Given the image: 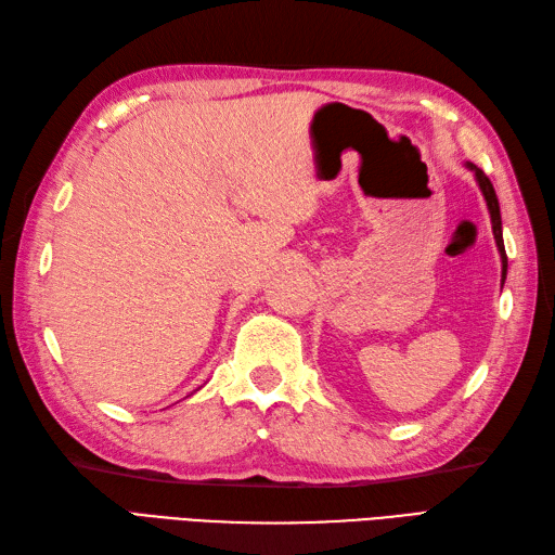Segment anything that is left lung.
<instances>
[{"instance_id":"left-lung-1","label":"left lung","mask_w":555,"mask_h":555,"mask_svg":"<svg viewBox=\"0 0 555 555\" xmlns=\"http://www.w3.org/2000/svg\"><path fill=\"white\" fill-rule=\"evenodd\" d=\"M466 167L476 173V181L480 185V191L485 195V202H488V209H490V219H492V233H494V240H496V247H499V254H502V285L506 280V266H508V259H506V249H504V237H502V214H499V199H496V193H494V185L492 181L485 176L482 169H478L473 162H466Z\"/></svg>"}]
</instances>
